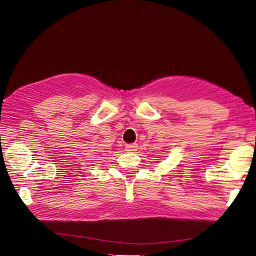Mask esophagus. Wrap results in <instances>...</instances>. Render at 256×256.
Masks as SVG:
<instances>
[{"mask_svg": "<svg viewBox=\"0 0 256 256\" xmlns=\"http://www.w3.org/2000/svg\"><path fill=\"white\" fill-rule=\"evenodd\" d=\"M125 148H126V150L129 152H136V148H138V144H136V143H134V144H126Z\"/></svg>", "mask_w": 256, "mask_h": 256, "instance_id": "esophagus-1", "label": "esophagus"}]
</instances>
